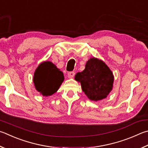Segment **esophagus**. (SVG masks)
<instances>
[{"label": "esophagus", "instance_id": "obj_1", "mask_svg": "<svg viewBox=\"0 0 148 148\" xmlns=\"http://www.w3.org/2000/svg\"><path fill=\"white\" fill-rule=\"evenodd\" d=\"M74 76H75V72L74 71L69 72L68 73V77L69 78H72V77H73Z\"/></svg>", "mask_w": 148, "mask_h": 148}]
</instances>
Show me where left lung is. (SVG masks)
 <instances>
[{
  "label": "left lung",
  "instance_id": "obj_1",
  "mask_svg": "<svg viewBox=\"0 0 148 148\" xmlns=\"http://www.w3.org/2000/svg\"><path fill=\"white\" fill-rule=\"evenodd\" d=\"M75 79L81 83L83 91L90 100L98 101L111 92L114 77L105 63L92 58L86 63L84 71L76 74Z\"/></svg>",
  "mask_w": 148,
  "mask_h": 148
}]
</instances>
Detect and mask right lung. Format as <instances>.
I'll return each instance as SVG.
<instances>
[{
	"label": "right lung",
	"mask_w": 148,
	"mask_h": 148,
	"mask_svg": "<svg viewBox=\"0 0 148 148\" xmlns=\"http://www.w3.org/2000/svg\"><path fill=\"white\" fill-rule=\"evenodd\" d=\"M63 80V72L49 61L40 64L35 72L34 77L36 89L45 96L55 93Z\"/></svg>",
	"instance_id": "obj_1"
}]
</instances>
